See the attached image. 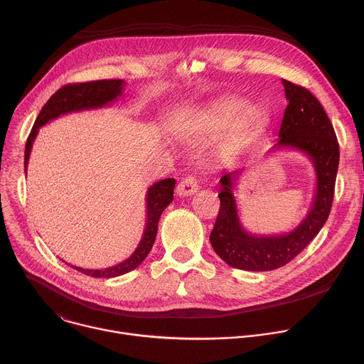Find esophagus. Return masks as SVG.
Returning a JSON list of instances; mask_svg holds the SVG:
<instances>
[{
    "instance_id": "esophagus-1",
    "label": "esophagus",
    "mask_w": 364,
    "mask_h": 364,
    "mask_svg": "<svg viewBox=\"0 0 364 364\" xmlns=\"http://www.w3.org/2000/svg\"><path fill=\"white\" fill-rule=\"evenodd\" d=\"M198 190V183L194 177H186L184 180L180 181V184L177 186V196L180 197H188V196H193L194 193H197Z\"/></svg>"
}]
</instances>
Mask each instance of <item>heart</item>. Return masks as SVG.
<instances>
[{
  "mask_svg": "<svg viewBox=\"0 0 364 364\" xmlns=\"http://www.w3.org/2000/svg\"><path fill=\"white\" fill-rule=\"evenodd\" d=\"M236 99H226L198 111L188 122L187 132L197 136H215L228 131L223 141V151H235L264 122V112L256 107H247Z\"/></svg>",
  "mask_w": 364,
  "mask_h": 364,
  "instance_id": "heart-1",
  "label": "heart"
}]
</instances>
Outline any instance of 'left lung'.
<instances>
[{
	"label": "left lung",
	"instance_id": "left-lung-1",
	"mask_svg": "<svg viewBox=\"0 0 364 364\" xmlns=\"http://www.w3.org/2000/svg\"><path fill=\"white\" fill-rule=\"evenodd\" d=\"M288 105L272 149L304 152L316 171V193L302 222L281 235H252L240 222L235 184L242 168L225 171L220 178V210L210 243L223 261L237 269L274 271L291 262L313 240L328 219L338 170L340 149L334 128L318 99L302 86L282 79Z\"/></svg>",
	"mask_w": 364,
	"mask_h": 364
}]
</instances>
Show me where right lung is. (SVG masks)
<instances>
[{
	"label": "right lung",
	"mask_w": 364,
	"mask_h": 364,
	"mask_svg": "<svg viewBox=\"0 0 364 364\" xmlns=\"http://www.w3.org/2000/svg\"><path fill=\"white\" fill-rule=\"evenodd\" d=\"M125 82L121 79H111V80H95L87 83H76V85H66L62 89H59L53 96H51L46 105L41 108L34 127L28 135L27 144H26V152H24V170L27 173V164L30 160V154L33 148V142L38 134V129L46 125L47 122L53 121L62 115L72 114V112H80V111H90V109H99L105 108L109 103L117 100L125 87ZM174 187L176 180L174 178H166L154 183L145 194V203H146V220H145V229L142 233V237L134 250V253L127 257L118 265L103 268V269H85L80 267H73V269L93 277V278H115L124 274H128L129 271L139 267L144 259L148 256L149 250L152 249V245L155 242V236H157L159 230V222L164 212L166 207L173 201L174 196Z\"/></svg>",
	"instance_id": "obj_1"
}]
</instances>
